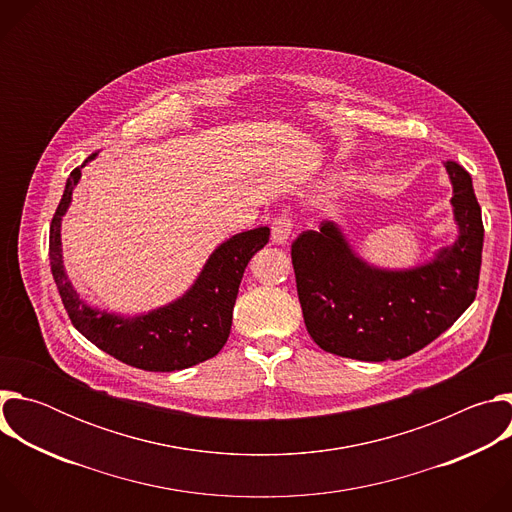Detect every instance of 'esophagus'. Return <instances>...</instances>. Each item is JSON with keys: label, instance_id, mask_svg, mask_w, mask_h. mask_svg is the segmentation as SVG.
<instances>
[{"label": "esophagus", "instance_id": "1", "mask_svg": "<svg viewBox=\"0 0 512 512\" xmlns=\"http://www.w3.org/2000/svg\"><path fill=\"white\" fill-rule=\"evenodd\" d=\"M291 229H294V221H291V218H289L287 214L277 216L275 221H273V225H271V241H273L275 245L287 243V239H289V235H291Z\"/></svg>", "mask_w": 512, "mask_h": 512}]
</instances>
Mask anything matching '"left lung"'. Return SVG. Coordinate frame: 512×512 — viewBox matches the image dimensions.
<instances>
[{
    "label": "left lung",
    "instance_id": "8db88e82",
    "mask_svg": "<svg viewBox=\"0 0 512 512\" xmlns=\"http://www.w3.org/2000/svg\"><path fill=\"white\" fill-rule=\"evenodd\" d=\"M452 182L458 237L413 267L362 259L334 221L291 245L298 298L314 342L326 352L367 360L405 358L446 332L474 302L484 227L472 176L444 164Z\"/></svg>",
    "mask_w": 512,
    "mask_h": 512
}]
</instances>
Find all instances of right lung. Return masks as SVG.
Wrapping results in <instances>:
<instances>
[{
  "label": "right lung",
  "instance_id": "add662e5",
  "mask_svg": "<svg viewBox=\"0 0 512 512\" xmlns=\"http://www.w3.org/2000/svg\"><path fill=\"white\" fill-rule=\"evenodd\" d=\"M95 158L97 154L89 156L81 168L70 172L50 225V269L72 326L103 352L141 371L172 373L216 356L231 334L245 267L267 245L269 229L259 227L223 241L184 294L160 308L123 316L91 306L68 279L60 231L81 170Z\"/></svg>",
  "mask_w": 512,
  "mask_h": 512
}]
</instances>
